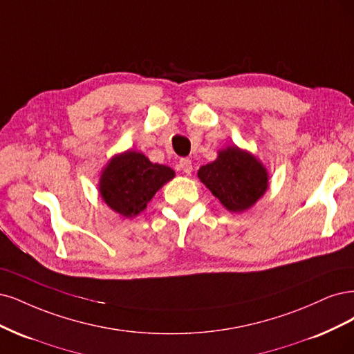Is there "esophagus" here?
Returning a JSON list of instances; mask_svg holds the SVG:
<instances>
[{
	"label": "esophagus",
	"mask_w": 354,
	"mask_h": 354,
	"mask_svg": "<svg viewBox=\"0 0 354 354\" xmlns=\"http://www.w3.org/2000/svg\"><path fill=\"white\" fill-rule=\"evenodd\" d=\"M179 169L184 174L189 175L192 172V162L189 160V158H180V160H179Z\"/></svg>",
	"instance_id": "1"
}]
</instances>
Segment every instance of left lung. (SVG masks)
Instances as JSON below:
<instances>
[{
  "mask_svg": "<svg viewBox=\"0 0 354 354\" xmlns=\"http://www.w3.org/2000/svg\"><path fill=\"white\" fill-rule=\"evenodd\" d=\"M198 178L230 212L252 207L268 188L266 169L236 147L226 148L213 163L201 166Z\"/></svg>",
  "mask_w": 354,
  "mask_h": 354,
  "instance_id": "obj_1",
  "label": "left lung"
}]
</instances>
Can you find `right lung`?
<instances>
[{
	"label": "right lung",
	"instance_id": "1",
	"mask_svg": "<svg viewBox=\"0 0 354 354\" xmlns=\"http://www.w3.org/2000/svg\"><path fill=\"white\" fill-rule=\"evenodd\" d=\"M175 176L170 167L151 163L135 151L116 156L101 175L100 192L109 206L132 218L147 207L157 189Z\"/></svg>",
	"mask_w": 354,
	"mask_h": 354
}]
</instances>
